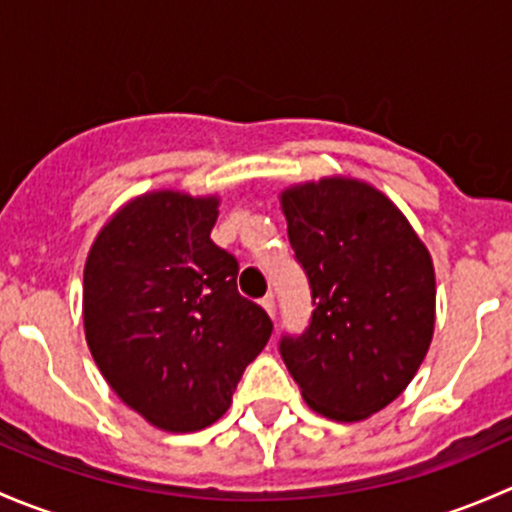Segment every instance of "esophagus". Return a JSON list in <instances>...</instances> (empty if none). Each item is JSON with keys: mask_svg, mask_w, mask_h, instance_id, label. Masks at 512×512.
<instances>
[{"mask_svg": "<svg viewBox=\"0 0 512 512\" xmlns=\"http://www.w3.org/2000/svg\"><path fill=\"white\" fill-rule=\"evenodd\" d=\"M260 304H262V309H265V312L270 314L272 319H275V312H277V307H275V297H272V294H267V297L262 299Z\"/></svg>", "mask_w": 512, "mask_h": 512, "instance_id": "34e87169", "label": "esophagus"}]
</instances>
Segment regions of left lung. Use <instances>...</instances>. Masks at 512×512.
Wrapping results in <instances>:
<instances>
[{
	"label": "left lung",
	"mask_w": 512,
	"mask_h": 512,
	"mask_svg": "<svg viewBox=\"0 0 512 512\" xmlns=\"http://www.w3.org/2000/svg\"><path fill=\"white\" fill-rule=\"evenodd\" d=\"M312 322L280 352L302 399L332 421H364L416 376L436 324L431 252L374 185L344 175L280 195Z\"/></svg>",
	"instance_id": "obj_1"
}]
</instances>
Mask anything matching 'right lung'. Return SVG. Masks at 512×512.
<instances>
[{
	"label": "right lung",
	"instance_id": "add662e5",
	"mask_svg": "<svg viewBox=\"0 0 512 512\" xmlns=\"http://www.w3.org/2000/svg\"><path fill=\"white\" fill-rule=\"evenodd\" d=\"M218 195L153 190L111 215L84 267V332L118 399L168 433L230 409L272 322L237 292V260L210 240Z\"/></svg>",
	"mask_w": 512,
	"mask_h": 512
}]
</instances>
